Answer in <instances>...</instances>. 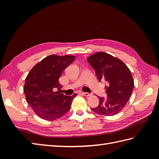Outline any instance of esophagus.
I'll return each mask as SVG.
<instances>
[{"label": "esophagus", "instance_id": "1", "mask_svg": "<svg viewBox=\"0 0 159 159\" xmlns=\"http://www.w3.org/2000/svg\"><path fill=\"white\" fill-rule=\"evenodd\" d=\"M81 94H83V95H84L85 96H90L91 95H92L91 93H87V92H81Z\"/></svg>", "mask_w": 159, "mask_h": 159}]
</instances>
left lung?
I'll use <instances>...</instances> for the list:
<instances>
[{
	"instance_id": "1",
	"label": "left lung",
	"mask_w": 159,
	"mask_h": 159,
	"mask_svg": "<svg viewBox=\"0 0 159 159\" xmlns=\"http://www.w3.org/2000/svg\"><path fill=\"white\" fill-rule=\"evenodd\" d=\"M100 82L105 80L107 98L98 97V106L92 110L106 116H115L123 109L133 93L134 80L130 70L123 61L109 54L98 52L87 59Z\"/></svg>"
}]
</instances>
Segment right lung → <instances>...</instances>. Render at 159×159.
<instances>
[{
  "instance_id": "right-lung-1",
  "label": "right lung",
  "mask_w": 159,
  "mask_h": 159,
  "mask_svg": "<svg viewBox=\"0 0 159 159\" xmlns=\"http://www.w3.org/2000/svg\"><path fill=\"white\" fill-rule=\"evenodd\" d=\"M74 59L72 55L48 56L37 63L26 76L24 86L26 102L42 119L57 120L70 109L77 94L67 96L53 89L61 88L59 79Z\"/></svg>"
}]
</instances>
